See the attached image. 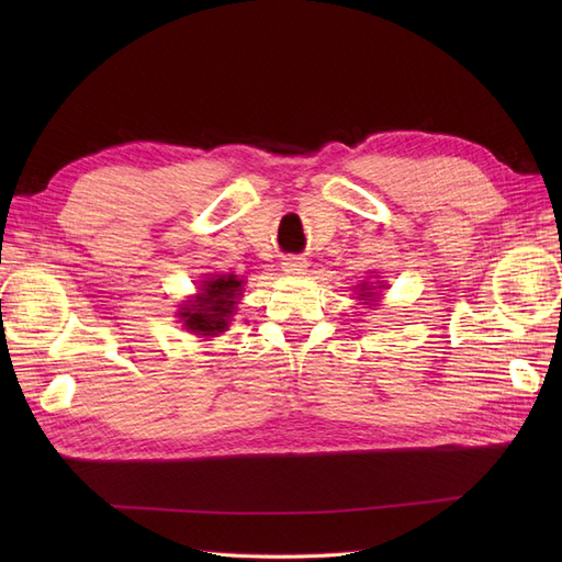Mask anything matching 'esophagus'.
I'll return each instance as SVG.
<instances>
[{"instance_id":"obj_1","label":"esophagus","mask_w":562,"mask_h":562,"mask_svg":"<svg viewBox=\"0 0 562 562\" xmlns=\"http://www.w3.org/2000/svg\"><path fill=\"white\" fill-rule=\"evenodd\" d=\"M285 274H304V269H307V260L300 258V255H288L281 262Z\"/></svg>"}]
</instances>
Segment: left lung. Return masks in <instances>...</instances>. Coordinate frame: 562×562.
<instances>
[{
    "instance_id": "8db88e82",
    "label": "left lung",
    "mask_w": 562,
    "mask_h": 562,
    "mask_svg": "<svg viewBox=\"0 0 562 562\" xmlns=\"http://www.w3.org/2000/svg\"><path fill=\"white\" fill-rule=\"evenodd\" d=\"M363 291H372V288H363ZM361 297H370V293H366V295H361Z\"/></svg>"
}]
</instances>
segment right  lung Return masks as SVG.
I'll use <instances>...</instances> for the list:
<instances>
[{
	"label": "right lung",
	"mask_w": 562,
	"mask_h": 562,
	"mask_svg": "<svg viewBox=\"0 0 562 562\" xmlns=\"http://www.w3.org/2000/svg\"><path fill=\"white\" fill-rule=\"evenodd\" d=\"M241 283L244 281H239L234 274H215V279L203 281L196 300H192V304H184L180 312L184 326L199 335L225 333L229 326V316L236 310V297L241 295Z\"/></svg>",
	"instance_id": "right-lung-1"
}]
</instances>
